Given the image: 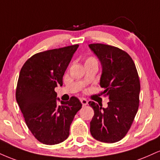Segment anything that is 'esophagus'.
<instances>
[{"mask_svg": "<svg viewBox=\"0 0 160 160\" xmlns=\"http://www.w3.org/2000/svg\"><path fill=\"white\" fill-rule=\"evenodd\" d=\"M80 102H81L82 106H85L88 104V101L85 98H81V99H80Z\"/></svg>", "mask_w": 160, "mask_h": 160, "instance_id": "34e87169", "label": "esophagus"}]
</instances>
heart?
<instances>
[{
  "label": "heart",
  "instance_id": "b5f03b06",
  "mask_svg": "<svg viewBox=\"0 0 160 160\" xmlns=\"http://www.w3.org/2000/svg\"><path fill=\"white\" fill-rule=\"evenodd\" d=\"M92 64H95V65H98V61L94 57H88L85 60V65H92Z\"/></svg>",
  "mask_w": 160,
  "mask_h": 160
}]
</instances>
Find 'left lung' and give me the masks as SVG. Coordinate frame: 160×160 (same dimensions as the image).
I'll use <instances>...</instances> for the list:
<instances>
[{
	"label": "left lung",
	"instance_id": "left-lung-1",
	"mask_svg": "<svg viewBox=\"0 0 160 160\" xmlns=\"http://www.w3.org/2000/svg\"><path fill=\"white\" fill-rule=\"evenodd\" d=\"M102 64L101 95L108 96L107 108L89 102L94 110L90 132L102 142L114 143L123 138L132 124L139 106L140 80L132 58L122 49L113 46L89 45Z\"/></svg>",
	"mask_w": 160,
	"mask_h": 160
}]
</instances>
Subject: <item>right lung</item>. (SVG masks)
I'll use <instances>...</instances> for the list:
<instances>
[{
  "mask_svg": "<svg viewBox=\"0 0 160 160\" xmlns=\"http://www.w3.org/2000/svg\"><path fill=\"white\" fill-rule=\"evenodd\" d=\"M78 44L38 52L25 62L19 73L16 102L28 128L40 142L59 144L69 136L70 126L82 108L77 97L57 105L55 88L62 79Z\"/></svg>",
  "mask_w": 160,
  "mask_h": 160,
  "instance_id": "add662e5",
  "label": "right lung"
}]
</instances>
